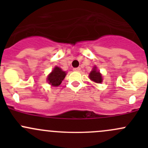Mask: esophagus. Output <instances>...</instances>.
<instances>
[{"instance_id": "1", "label": "esophagus", "mask_w": 148, "mask_h": 148, "mask_svg": "<svg viewBox=\"0 0 148 148\" xmlns=\"http://www.w3.org/2000/svg\"><path fill=\"white\" fill-rule=\"evenodd\" d=\"M73 70H74V71H80L81 68H80V67H77V68L73 69Z\"/></svg>"}]
</instances>
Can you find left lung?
<instances>
[{"instance_id":"1","label":"left lung","mask_w":148,"mask_h":148,"mask_svg":"<svg viewBox=\"0 0 148 148\" xmlns=\"http://www.w3.org/2000/svg\"><path fill=\"white\" fill-rule=\"evenodd\" d=\"M97 67H95L94 69L89 74V78L91 80L97 83H101L102 82V77L100 73L97 71Z\"/></svg>"}]
</instances>
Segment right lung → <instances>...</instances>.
Segmentation results:
<instances>
[{
    "mask_svg": "<svg viewBox=\"0 0 148 148\" xmlns=\"http://www.w3.org/2000/svg\"><path fill=\"white\" fill-rule=\"evenodd\" d=\"M66 74L65 73V71H62L59 67L56 66L48 77L47 80L49 82V84L54 86H59L64 79Z\"/></svg>",
    "mask_w": 148,
    "mask_h": 148,
    "instance_id": "1",
    "label": "right lung"
}]
</instances>
